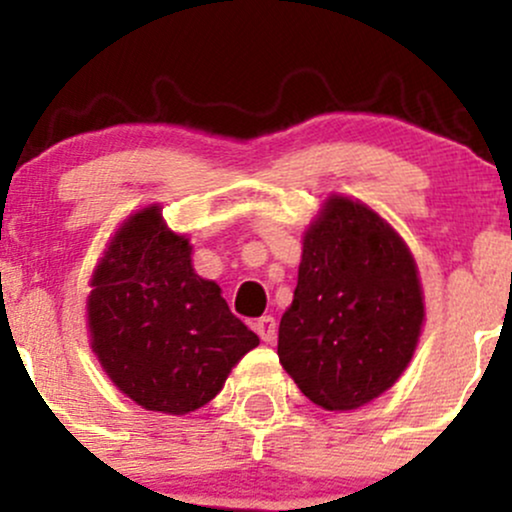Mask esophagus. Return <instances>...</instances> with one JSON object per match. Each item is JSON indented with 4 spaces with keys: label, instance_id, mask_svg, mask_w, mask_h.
Instances as JSON below:
<instances>
[{
    "label": "esophagus",
    "instance_id": "1",
    "mask_svg": "<svg viewBox=\"0 0 512 512\" xmlns=\"http://www.w3.org/2000/svg\"><path fill=\"white\" fill-rule=\"evenodd\" d=\"M255 332L260 334L262 342L272 344L274 339H276V320H274V317H272V315H264V317H260V320L255 322Z\"/></svg>",
    "mask_w": 512,
    "mask_h": 512
}]
</instances>
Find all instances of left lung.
Listing matches in <instances>:
<instances>
[{
  "instance_id": "obj_1",
  "label": "left lung",
  "mask_w": 512,
  "mask_h": 512,
  "mask_svg": "<svg viewBox=\"0 0 512 512\" xmlns=\"http://www.w3.org/2000/svg\"><path fill=\"white\" fill-rule=\"evenodd\" d=\"M424 325L416 262L390 223L334 195L303 236L279 361L310 402L349 411L397 383Z\"/></svg>"
}]
</instances>
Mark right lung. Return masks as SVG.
Listing matches in <instances>:
<instances>
[{
  "mask_svg": "<svg viewBox=\"0 0 512 512\" xmlns=\"http://www.w3.org/2000/svg\"><path fill=\"white\" fill-rule=\"evenodd\" d=\"M91 286L93 351L108 378L149 411L204 407L260 344L219 284L195 274L190 240L168 231L156 204L117 228Z\"/></svg>",
  "mask_w": 512,
  "mask_h": 512,
  "instance_id": "obj_1",
  "label": "right lung"
}]
</instances>
